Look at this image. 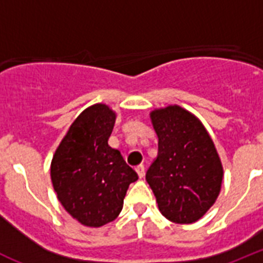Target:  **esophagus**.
I'll return each instance as SVG.
<instances>
[{"label": "esophagus", "instance_id": "34e87169", "mask_svg": "<svg viewBox=\"0 0 263 263\" xmlns=\"http://www.w3.org/2000/svg\"><path fill=\"white\" fill-rule=\"evenodd\" d=\"M136 171H137V174H138V176L141 179L145 176V166H143V164H139V166H137Z\"/></svg>", "mask_w": 263, "mask_h": 263}]
</instances>
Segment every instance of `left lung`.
I'll use <instances>...</instances> for the list:
<instances>
[{
    "instance_id": "obj_1",
    "label": "left lung",
    "mask_w": 263,
    "mask_h": 263,
    "mask_svg": "<svg viewBox=\"0 0 263 263\" xmlns=\"http://www.w3.org/2000/svg\"><path fill=\"white\" fill-rule=\"evenodd\" d=\"M158 155L146 180L160 213L176 224H192L215 204L221 190V159L201 121L179 105L150 113Z\"/></svg>"
}]
</instances>
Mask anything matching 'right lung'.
Segmentation results:
<instances>
[{
    "mask_svg": "<svg viewBox=\"0 0 263 263\" xmlns=\"http://www.w3.org/2000/svg\"><path fill=\"white\" fill-rule=\"evenodd\" d=\"M116 111L95 104L81 111L51 160L58 200L80 224L100 228L120 215L130 183L138 175L108 139Z\"/></svg>",
    "mask_w": 263,
    "mask_h": 263,
    "instance_id": "1",
    "label": "right lung"
}]
</instances>
